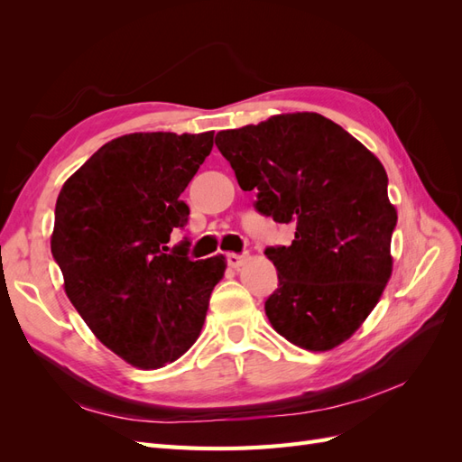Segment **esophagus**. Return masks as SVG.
Instances as JSON below:
<instances>
[{
    "label": "esophagus",
    "mask_w": 462,
    "mask_h": 462,
    "mask_svg": "<svg viewBox=\"0 0 462 462\" xmlns=\"http://www.w3.org/2000/svg\"><path fill=\"white\" fill-rule=\"evenodd\" d=\"M226 260H227V263L231 265V268H241V265L245 263V260H246V256L245 254H235V253H229L227 256H226Z\"/></svg>",
    "instance_id": "obj_1"
}]
</instances>
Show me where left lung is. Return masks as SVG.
<instances>
[{
    "label": "left lung",
    "instance_id": "left-lung-1",
    "mask_svg": "<svg viewBox=\"0 0 462 462\" xmlns=\"http://www.w3.org/2000/svg\"><path fill=\"white\" fill-rule=\"evenodd\" d=\"M216 146L254 208L295 226L289 246H268L277 289L265 316L287 341L329 351L360 328L391 275L397 212L387 173L370 150L319 114L273 116L221 131Z\"/></svg>",
    "mask_w": 462,
    "mask_h": 462
}]
</instances>
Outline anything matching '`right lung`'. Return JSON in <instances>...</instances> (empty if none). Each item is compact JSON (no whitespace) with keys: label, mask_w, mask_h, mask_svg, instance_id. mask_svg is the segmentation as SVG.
Returning <instances> with one entry per match:
<instances>
[{"label":"right lung","mask_w":462,"mask_h":462,"mask_svg":"<svg viewBox=\"0 0 462 462\" xmlns=\"http://www.w3.org/2000/svg\"><path fill=\"white\" fill-rule=\"evenodd\" d=\"M214 133H133L104 144L65 180L51 254L92 333L138 368H162L199 339L223 256L190 260L180 200Z\"/></svg>","instance_id":"add662e5"}]
</instances>
